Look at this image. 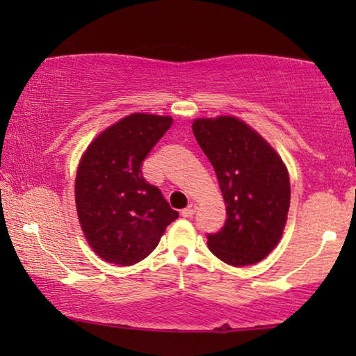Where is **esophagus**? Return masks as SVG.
Segmentation results:
<instances>
[{
	"label": "esophagus",
	"mask_w": 356,
	"mask_h": 356,
	"mask_svg": "<svg viewBox=\"0 0 356 356\" xmlns=\"http://www.w3.org/2000/svg\"><path fill=\"white\" fill-rule=\"evenodd\" d=\"M196 209H197L196 204H193V202H191L186 209H183V211H181V216H183V217H186V218L193 217L194 213H196Z\"/></svg>",
	"instance_id": "obj_1"
}]
</instances>
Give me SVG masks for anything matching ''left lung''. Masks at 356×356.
I'll use <instances>...</instances> for the list:
<instances>
[{
    "instance_id": "1",
    "label": "left lung",
    "mask_w": 356,
    "mask_h": 356,
    "mask_svg": "<svg viewBox=\"0 0 356 356\" xmlns=\"http://www.w3.org/2000/svg\"><path fill=\"white\" fill-rule=\"evenodd\" d=\"M193 133L211 160L227 204V220L207 245L230 266L264 259L279 243L290 207L284 162L256 131L233 116L196 120Z\"/></svg>"
}]
</instances>
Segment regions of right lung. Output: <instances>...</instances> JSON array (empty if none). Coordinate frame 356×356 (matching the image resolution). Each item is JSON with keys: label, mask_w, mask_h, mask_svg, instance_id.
Listing matches in <instances>:
<instances>
[{"label": "right lung", "mask_w": 356, "mask_h": 356, "mask_svg": "<svg viewBox=\"0 0 356 356\" xmlns=\"http://www.w3.org/2000/svg\"><path fill=\"white\" fill-rule=\"evenodd\" d=\"M170 116L134 113L105 129L86 150L76 177L82 232L104 261L133 266L178 218L143 163L172 126Z\"/></svg>", "instance_id": "add662e5"}]
</instances>
